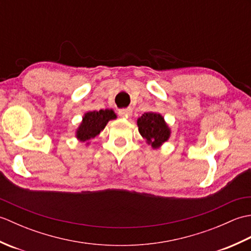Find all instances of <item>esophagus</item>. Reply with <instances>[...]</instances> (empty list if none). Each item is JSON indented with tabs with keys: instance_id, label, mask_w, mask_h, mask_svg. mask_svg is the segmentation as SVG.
<instances>
[{
	"instance_id": "esophagus-1",
	"label": "esophagus",
	"mask_w": 251,
	"mask_h": 251,
	"mask_svg": "<svg viewBox=\"0 0 251 251\" xmlns=\"http://www.w3.org/2000/svg\"><path fill=\"white\" fill-rule=\"evenodd\" d=\"M131 113H132L131 108H125V109L119 110V114L123 117H128L131 115Z\"/></svg>"
}]
</instances>
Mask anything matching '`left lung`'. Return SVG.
Wrapping results in <instances>:
<instances>
[{
    "label": "left lung",
    "mask_w": 251,
    "mask_h": 251,
    "mask_svg": "<svg viewBox=\"0 0 251 251\" xmlns=\"http://www.w3.org/2000/svg\"><path fill=\"white\" fill-rule=\"evenodd\" d=\"M137 124L141 136L153 148H158L169 138L170 130L161 114L147 112L138 119Z\"/></svg>",
    "instance_id": "1"
}]
</instances>
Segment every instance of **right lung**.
Returning <instances> with one entry per match:
<instances>
[{
	"instance_id": "obj_1",
	"label": "right lung",
	"mask_w": 251,
	"mask_h": 251,
	"mask_svg": "<svg viewBox=\"0 0 251 251\" xmlns=\"http://www.w3.org/2000/svg\"><path fill=\"white\" fill-rule=\"evenodd\" d=\"M115 113L112 110H100L88 112L84 115L81 126L78 127L76 137L77 139L85 142L93 139L102 130L106 123L110 120H114Z\"/></svg>"
}]
</instances>
